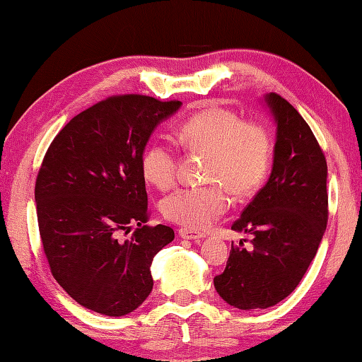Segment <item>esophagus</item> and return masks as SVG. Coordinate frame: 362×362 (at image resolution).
Listing matches in <instances>:
<instances>
[{
	"instance_id": "34e87169",
	"label": "esophagus",
	"mask_w": 362,
	"mask_h": 362,
	"mask_svg": "<svg viewBox=\"0 0 362 362\" xmlns=\"http://www.w3.org/2000/svg\"><path fill=\"white\" fill-rule=\"evenodd\" d=\"M179 235L182 238H185V240H192V241H199V240H203V238L206 236L204 233H201L198 230H193V228H180L179 230Z\"/></svg>"
}]
</instances>
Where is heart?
<instances>
[{
  "mask_svg": "<svg viewBox=\"0 0 362 362\" xmlns=\"http://www.w3.org/2000/svg\"><path fill=\"white\" fill-rule=\"evenodd\" d=\"M177 137L188 151L206 155L207 187L182 188L164 198V217L187 228L203 230L230 207V192L250 196L259 192L273 164V139L259 121H246L230 108L211 105L177 127ZM142 174L159 189L175 183L179 158L166 142H151L140 158Z\"/></svg>",
  "mask_w": 362,
  "mask_h": 362,
  "instance_id": "heart-1",
  "label": "heart"
}]
</instances>
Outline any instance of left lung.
I'll return each instance as SVG.
<instances>
[{"instance_id": "1", "label": "left lung", "mask_w": 362, "mask_h": 362, "mask_svg": "<svg viewBox=\"0 0 362 362\" xmlns=\"http://www.w3.org/2000/svg\"><path fill=\"white\" fill-rule=\"evenodd\" d=\"M267 103L278 122L272 174L231 225L250 235V247L231 243L225 272L214 278L218 296L240 310L269 308L296 289L329 216L327 163L313 131L279 94Z\"/></svg>"}]
</instances>
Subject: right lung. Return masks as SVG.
Returning a JSON list of instances; mask_svg holds the SVG:
<instances>
[{
	"label": "right lung",
	"mask_w": 362,
	"mask_h": 362,
	"mask_svg": "<svg viewBox=\"0 0 362 362\" xmlns=\"http://www.w3.org/2000/svg\"><path fill=\"white\" fill-rule=\"evenodd\" d=\"M180 107L150 95L97 102L66 122L42 159L36 214L54 279L84 308L124 316L153 289L151 262L174 240L150 217L140 158L153 129ZM136 231L122 240L121 230Z\"/></svg>",
	"instance_id": "obj_1"
}]
</instances>
